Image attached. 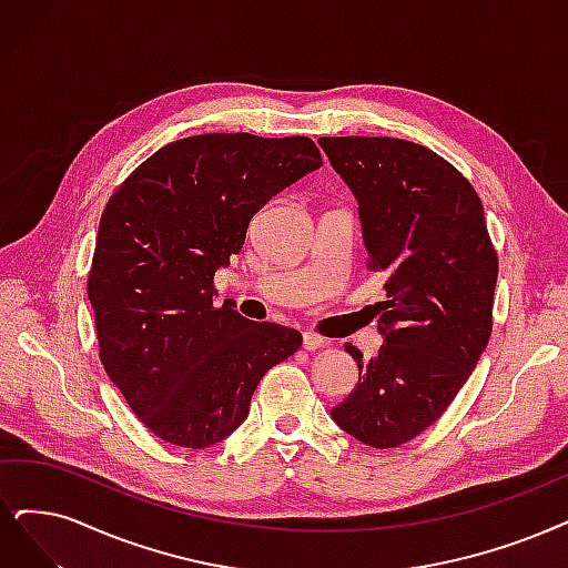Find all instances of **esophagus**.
Instances as JSON below:
<instances>
[{
	"instance_id": "obj_1",
	"label": "esophagus",
	"mask_w": 568,
	"mask_h": 568,
	"mask_svg": "<svg viewBox=\"0 0 568 568\" xmlns=\"http://www.w3.org/2000/svg\"><path fill=\"white\" fill-rule=\"evenodd\" d=\"M327 342L321 337V334H316V332H304V348L306 351H318V348H323Z\"/></svg>"
}]
</instances>
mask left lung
Here are the masks:
<instances>
[{
  "label": "left lung",
  "mask_w": 568,
  "mask_h": 568,
  "mask_svg": "<svg viewBox=\"0 0 568 568\" xmlns=\"http://www.w3.org/2000/svg\"><path fill=\"white\" fill-rule=\"evenodd\" d=\"M358 201L367 266L384 273L376 358L346 344L358 384L332 407L342 430L374 449L435 424L491 337L498 257L473 184L424 144L397 138H321Z\"/></svg>",
  "instance_id": "left-lung-1"
}]
</instances>
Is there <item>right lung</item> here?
<instances>
[{"label":"right lung","mask_w":568,"mask_h":568,"mask_svg":"<svg viewBox=\"0 0 568 568\" xmlns=\"http://www.w3.org/2000/svg\"><path fill=\"white\" fill-rule=\"evenodd\" d=\"M321 165L304 135H194L161 146L104 205L89 273L100 361L163 443H222L262 376L302 346L297 329L215 306L213 278L252 215Z\"/></svg>","instance_id":"obj_1"}]
</instances>
